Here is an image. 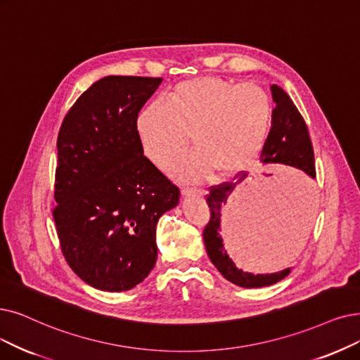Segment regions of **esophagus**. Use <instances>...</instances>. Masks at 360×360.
Masks as SVG:
<instances>
[{"label":"esophagus","mask_w":360,"mask_h":360,"mask_svg":"<svg viewBox=\"0 0 360 360\" xmlns=\"http://www.w3.org/2000/svg\"><path fill=\"white\" fill-rule=\"evenodd\" d=\"M183 196H191V195H196V196H204L205 191L200 188H183L181 191Z\"/></svg>","instance_id":"esophagus-1"}]
</instances>
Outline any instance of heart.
Wrapping results in <instances>:
<instances>
[{
  "instance_id": "obj_1",
  "label": "heart",
  "mask_w": 360,
  "mask_h": 360,
  "mask_svg": "<svg viewBox=\"0 0 360 360\" xmlns=\"http://www.w3.org/2000/svg\"><path fill=\"white\" fill-rule=\"evenodd\" d=\"M273 117L269 94L254 84L202 77L179 82L168 102L140 113L141 149L156 167L167 168L191 145L195 149L174 165L184 180L233 177L260 155Z\"/></svg>"
}]
</instances>
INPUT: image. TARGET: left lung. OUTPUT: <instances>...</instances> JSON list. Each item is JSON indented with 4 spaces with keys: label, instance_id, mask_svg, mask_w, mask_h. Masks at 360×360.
Instances as JSON below:
<instances>
[{
    "label": "left lung",
    "instance_id": "obj_1",
    "mask_svg": "<svg viewBox=\"0 0 360 360\" xmlns=\"http://www.w3.org/2000/svg\"><path fill=\"white\" fill-rule=\"evenodd\" d=\"M270 89L273 102L276 103V108L273 109L271 128L260 155L262 162L291 165L304 171L306 174L314 179V153L307 125L291 97L285 93L283 89H281L276 84H273ZM233 188L235 184L224 181L217 186H211L210 193L207 195V204L210 207L211 215L202 235L210 260L227 281L238 286H243V288H260V286L276 283L285 276H288L291 269H285L278 273H270V275H252V273L239 270L226 252L220 235L221 205L226 204L227 196L233 191ZM250 225L252 226L251 228L249 227ZM282 228L285 230V227L278 223L275 226H271L270 223L266 224L254 221L251 224H247V229L252 235V240H257L258 245H263V243L269 242L273 243L275 239L282 238V233L280 232Z\"/></svg>",
    "mask_w": 360,
    "mask_h": 360
}]
</instances>
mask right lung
<instances>
[{"label":"right lung","instance_id":"add662e5","mask_svg":"<svg viewBox=\"0 0 360 360\" xmlns=\"http://www.w3.org/2000/svg\"><path fill=\"white\" fill-rule=\"evenodd\" d=\"M162 78L105 77L84 91L57 136L53 219L69 267L97 290L145 281L156 223L180 189L143 155L139 112Z\"/></svg>","mask_w":360,"mask_h":360}]
</instances>
